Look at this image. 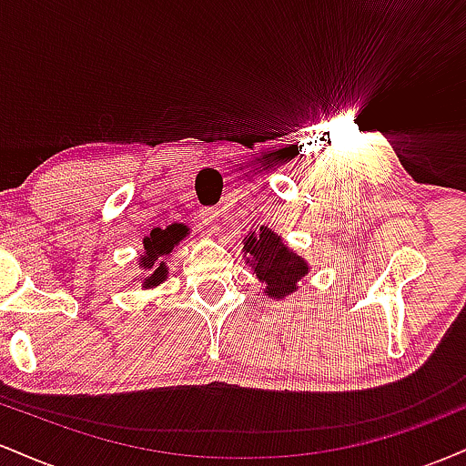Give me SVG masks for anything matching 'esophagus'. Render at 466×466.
<instances>
[{
  "instance_id": "obj_1",
  "label": "esophagus",
  "mask_w": 466,
  "mask_h": 466,
  "mask_svg": "<svg viewBox=\"0 0 466 466\" xmlns=\"http://www.w3.org/2000/svg\"><path fill=\"white\" fill-rule=\"evenodd\" d=\"M199 218H201L203 226L210 229V232H215V229H218V223H221V221H218V212L212 210V208H208V210H201L199 212Z\"/></svg>"
}]
</instances>
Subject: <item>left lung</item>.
I'll return each instance as SVG.
<instances>
[{
  "label": "left lung",
  "instance_id": "obj_1",
  "mask_svg": "<svg viewBox=\"0 0 466 466\" xmlns=\"http://www.w3.org/2000/svg\"><path fill=\"white\" fill-rule=\"evenodd\" d=\"M243 258L263 282V293L271 300H285L296 293L298 282L311 271L307 258L289 248L285 238L267 226H260L258 232L254 229L243 238Z\"/></svg>",
  "mask_w": 466,
  "mask_h": 466
}]
</instances>
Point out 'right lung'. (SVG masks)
<instances>
[{"instance_id": "obj_1", "label": "right lung", "mask_w": 466, "mask_h": 466, "mask_svg": "<svg viewBox=\"0 0 466 466\" xmlns=\"http://www.w3.org/2000/svg\"><path fill=\"white\" fill-rule=\"evenodd\" d=\"M188 234L190 228L186 223H170L166 228L151 229V234L142 240V254L137 256V267H140L142 276L133 278V282H142V289H155L166 282V278H168L166 260Z\"/></svg>"}]
</instances>
